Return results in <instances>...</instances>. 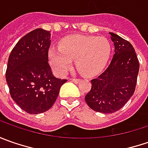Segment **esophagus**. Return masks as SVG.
<instances>
[{"mask_svg":"<svg viewBox=\"0 0 148 148\" xmlns=\"http://www.w3.org/2000/svg\"><path fill=\"white\" fill-rule=\"evenodd\" d=\"M71 82H73L75 83H78L79 82H80V79H76V78H71Z\"/></svg>","mask_w":148,"mask_h":148,"instance_id":"obj_1","label":"esophagus"}]
</instances>
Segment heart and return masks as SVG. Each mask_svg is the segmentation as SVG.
I'll return each instance as SVG.
<instances>
[{
  "instance_id": "obj_1",
  "label": "heart",
  "mask_w": 148,
  "mask_h": 148,
  "mask_svg": "<svg viewBox=\"0 0 148 148\" xmlns=\"http://www.w3.org/2000/svg\"><path fill=\"white\" fill-rule=\"evenodd\" d=\"M110 54L111 44L106 38L76 34L64 38L59 48L49 49V58L60 75L68 71L75 59L77 70L82 74L93 76L104 69Z\"/></svg>"
}]
</instances>
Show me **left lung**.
<instances>
[{"label":"left lung","mask_w":148,"mask_h":148,"mask_svg":"<svg viewBox=\"0 0 148 148\" xmlns=\"http://www.w3.org/2000/svg\"><path fill=\"white\" fill-rule=\"evenodd\" d=\"M114 45L110 64L102 74L90 81L91 88L85 96L93 110L110 114L119 110L134 95L139 71V62L128 41L110 33Z\"/></svg>","instance_id":"obj_1"}]
</instances>
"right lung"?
Listing matches in <instances>:
<instances>
[{"label": "right lung", "mask_w": 148, "mask_h": 148, "mask_svg": "<svg viewBox=\"0 0 148 148\" xmlns=\"http://www.w3.org/2000/svg\"><path fill=\"white\" fill-rule=\"evenodd\" d=\"M50 38V31L36 29L20 38L9 57L5 78L10 94L30 114L49 110L66 82L54 77L49 64Z\"/></svg>", "instance_id": "add662e5"}]
</instances>
